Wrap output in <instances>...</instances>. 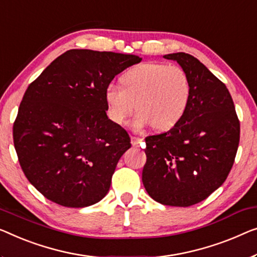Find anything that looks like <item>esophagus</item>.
I'll list each match as a JSON object with an SVG mask.
<instances>
[{"mask_svg":"<svg viewBox=\"0 0 257 257\" xmlns=\"http://www.w3.org/2000/svg\"><path fill=\"white\" fill-rule=\"evenodd\" d=\"M140 142L141 140L139 139V137H135V136H132V144L133 147H140Z\"/></svg>","mask_w":257,"mask_h":257,"instance_id":"34e87169","label":"esophagus"}]
</instances>
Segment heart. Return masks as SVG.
<instances>
[{
	"label": "heart",
	"mask_w": 257,
	"mask_h": 257,
	"mask_svg": "<svg viewBox=\"0 0 257 257\" xmlns=\"http://www.w3.org/2000/svg\"><path fill=\"white\" fill-rule=\"evenodd\" d=\"M120 82L122 87L109 84L105 90L107 114L116 124H123L137 108L134 130L153 125L166 132L181 121L189 106L190 80L178 66L143 63L125 71Z\"/></svg>",
	"instance_id": "obj_1"
}]
</instances>
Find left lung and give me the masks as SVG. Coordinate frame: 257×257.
<instances>
[{"instance_id": "8db88e82", "label": "left lung", "mask_w": 257, "mask_h": 257, "mask_svg": "<svg viewBox=\"0 0 257 257\" xmlns=\"http://www.w3.org/2000/svg\"><path fill=\"white\" fill-rule=\"evenodd\" d=\"M164 57L187 72L191 98L177 125L145 139L142 181L155 201L190 206L226 180L238 151L240 122L227 87L196 57L182 52Z\"/></svg>"}]
</instances>
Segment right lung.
Listing matches in <instances>:
<instances>
[{
    "label": "right lung",
    "mask_w": 257,
    "mask_h": 257,
    "mask_svg": "<svg viewBox=\"0 0 257 257\" xmlns=\"http://www.w3.org/2000/svg\"><path fill=\"white\" fill-rule=\"evenodd\" d=\"M142 57L70 49L29 85L14 123V144L31 185L49 201L84 208L108 193L128 133L107 116L105 90Z\"/></svg>",
    "instance_id": "obj_1"
}]
</instances>
